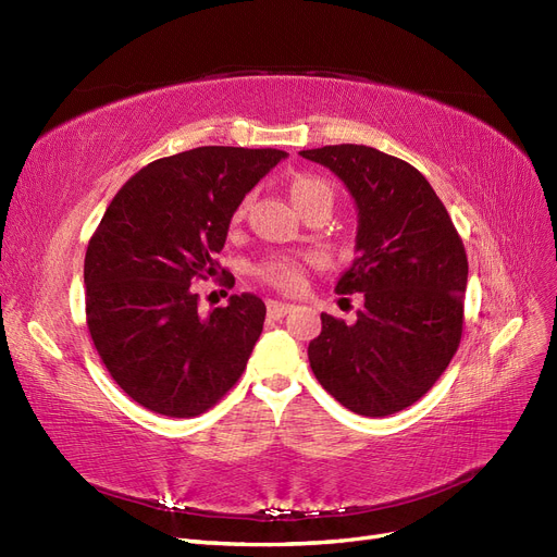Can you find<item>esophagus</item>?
Here are the masks:
<instances>
[{
    "instance_id": "obj_1",
    "label": "esophagus",
    "mask_w": 557,
    "mask_h": 557,
    "mask_svg": "<svg viewBox=\"0 0 557 557\" xmlns=\"http://www.w3.org/2000/svg\"><path fill=\"white\" fill-rule=\"evenodd\" d=\"M295 309L293 304H283V301H267V313H270V318H285L287 313H290Z\"/></svg>"
}]
</instances>
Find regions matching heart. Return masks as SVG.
Returning <instances> with one entry per match:
<instances>
[{"label":"heart","instance_id":"obj_1","mask_svg":"<svg viewBox=\"0 0 557 557\" xmlns=\"http://www.w3.org/2000/svg\"><path fill=\"white\" fill-rule=\"evenodd\" d=\"M290 198L299 209H304L313 202L332 205L334 194H332L330 182H324L322 177L297 175L290 182ZM242 214H244V205L235 212V219H239ZM258 276L270 285L278 287V290H297L304 278V260L295 256H274L258 267Z\"/></svg>","mask_w":557,"mask_h":557}]
</instances>
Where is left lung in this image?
I'll return each instance as SVG.
<instances>
[{"instance_id":"8db88e82","label":"left lung","mask_w":557,"mask_h":557,"mask_svg":"<svg viewBox=\"0 0 557 557\" xmlns=\"http://www.w3.org/2000/svg\"><path fill=\"white\" fill-rule=\"evenodd\" d=\"M348 186L357 258L336 283L361 293L357 322L322 313L309 343L320 385L363 417L406 410L445 373L463 334L468 258L461 235L417 168L367 145L299 151Z\"/></svg>"}]
</instances>
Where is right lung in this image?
Wrapping results in <instances>:
<instances>
[{"instance_id":"right-lung-1","label":"right lung","mask_w":557,"mask_h":557,"mask_svg":"<svg viewBox=\"0 0 557 557\" xmlns=\"http://www.w3.org/2000/svg\"><path fill=\"white\" fill-rule=\"evenodd\" d=\"M285 157L196 147L151 161L108 205L85 253L87 330L110 377L143 408L198 417L242 377L264 301L244 293L202 313L190 283L219 274L235 209ZM221 274L219 285H235Z\"/></svg>"}]
</instances>
